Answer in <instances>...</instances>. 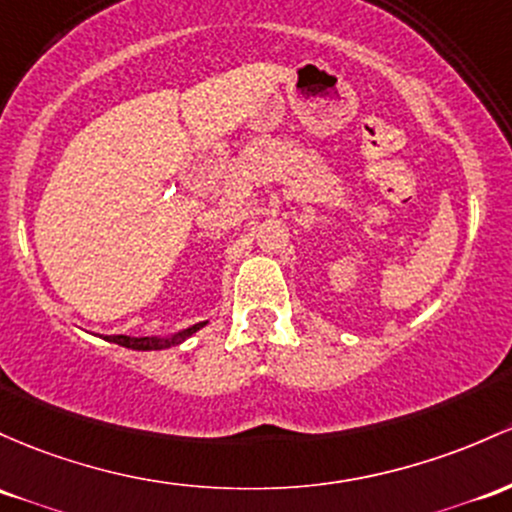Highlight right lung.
<instances>
[{"instance_id": "add662e5", "label": "right lung", "mask_w": 512, "mask_h": 512, "mask_svg": "<svg viewBox=\"0 0 512 512\" xmlns=\"http://www.w3.org/2000/svg\"><path fill=\"white\" fill-rule=\"evenodd\" d=\"M204 325H206V320L204 323H196V325H192V328L182 330V333L170 335V338H131V335H109V338H104V340L116 342V345L128 347V350H143V352L145 350H167V347L179 345V342L192 338L196 330H201Z\"/></svg>"}]
</instances>
